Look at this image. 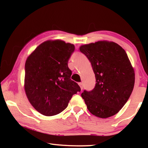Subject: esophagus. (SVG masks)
<instances>
[{
    "label": "esophagus",
    "instance_id": "obj_1",
    "mask_svg": "<svg viewBox=\"0 0 148 148\" xmlns=\"http://www.w3.org/2000/svg\"><path fill=\"white\" fill-rule=\"evenodd\" d=\"M78 85L79 86V87H80V88H81V89H82V90L83 89V84L81 83V82H79V83H78Z\"/></svg>",
    "mask_w": 148,
    "mask_h": 148
}]
</instances>
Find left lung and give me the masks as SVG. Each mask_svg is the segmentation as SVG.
I'll return each instance as SVG.
<instances>
[{
  "label": "left lung",
  "instance_id": "left-lung-1",
  "mask_svg": "<svg viewBox=\"0 0 148 148\" xmlns=\"http://www.w3.org/2000/svg\"><path fill=\"white\" fill-rule=\"evenodd\" d=\"M79 50L91 63L96 78L95 88L82 93L87 109L100 118L114 116L134 88V71L127 54L119 45L107 40L82 45Z\"/></svg>",
  "mask_w": 148,
  "mask_h": 148
}]
</instances>
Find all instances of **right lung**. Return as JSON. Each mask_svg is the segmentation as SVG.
<instances>
[{"instance_id":"add662e5","label":"right lung","mask_w":148,"mask_h":148,"mask_svg":"<svg viewBox=\"0 0 148 148\" xmlns=\"http://www.w3.org/2000/svg\"><path fill=\"white\" fill-rule=\"evenodd\" d=\"M74 44L61 40L40 44L27 57L24 88L30 103L46 116L57 115L68 106L72 95L81 91L71 79L68 61Z\"/></svg>"}]
</instances>
